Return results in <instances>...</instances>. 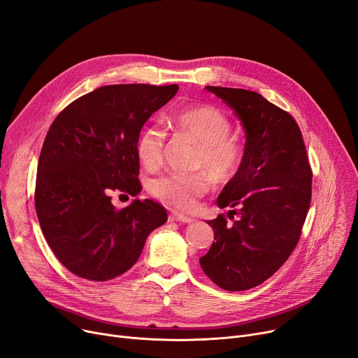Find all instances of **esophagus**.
Segmentation results:
<instances>
[{
  "instance_id": "esophagus-1",
  "label": "esophagus",
  "mask_w": 358,
  "mask_h": 358,
  "mask_svg": "<svg viewBox=\"0 0 358 358\" xmlns=\"http://www.w3.org/2000/svg\"><path fill=\"white\" fill-rule=\"evenodd\" d=\"M169 220H173V222H181V223H192V222H193L192 217L185 216V215H181V213H178V212H171V213H169Z\"/></svg>"
}]
</instances>
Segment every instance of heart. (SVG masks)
I'll return each mask as SVG.
<instances>
[{
    "instance_id": "1",
    "label": "heart",
    "mask_w": 358,
    "mask_h": 358,
    "mask_svg": "<svg viewBox=\"0 0 358 358\" xmlns=\"http://www.w3.org/2000/svg\"><path fill=\"white\" fill-rule=\"evenodd\" d=\"M169 126L197 143L193 169H200V173L161 176L149 182V192L177 210H192L199 199L210 190L209 175L219 184H227L235 178L242 164L243 149L239 141L229 135L228 116L213 106L178 110L169 117ZM164 145L165 135L157 126H148L141 131L136 141V154L143 166L154 169L161 165Z\"/></svg>"
}]
</instances>
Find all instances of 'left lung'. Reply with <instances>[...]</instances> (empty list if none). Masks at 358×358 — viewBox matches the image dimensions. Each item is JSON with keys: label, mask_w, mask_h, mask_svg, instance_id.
<instances>
[{"label": "left lung", "mask_w": 358, "mask_h": 358, "mask_svg": "<svg viewBox=\"0 0 358 358\" xmlns=\"http://www.w3.org/2000/svg\"><path fill=\"white\" fill-rule=\"evenodd\" d=\"M206 90L227 103L245 129L238 174L217 197L229 208L208 223L215 242L200 266L228 292L252 289L271 277L296 248L312 197V171L302 131L287 111L242 88Z\"/></svg>", "instance_id": "1"}]
</instances>
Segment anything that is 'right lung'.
Listing matches in <instances>:
<instances>
[{"label":"right lung","instance_id":"1","mask_svg":"<svg viewBox=\"0 0 358 358\" xmlns=\"http://www.w3.org/2000/svg\"><path fill=\"white\" fill-rule=\"evenodd\" d=\"M178 85H104L72 101L48 131L34 204L50 250L75 275L107 281L138 261L148 235L168 219L154 200L117 210L111 192L138 196L136 141Z\"/></svg>","mask_w":358,"mask_h":358}]
</instances>
